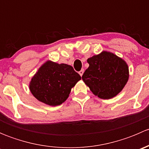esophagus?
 Masks as SVG:
<instances>
[{"label":"esophagus","instance_id":"34e87169","mask_svg":"<svg viewBox=\"0 0 149 149\" xmlns=\"http://www.w3.org/2000/svg\"><path fill=\"white\" fill-rule=\"evenodd\" d=\"M84 70H83V69H82V70H81L79 72V75H80L81 76H83V74H84Z\"/></svg>","mask_w":149,"mask_h":149}]
</instances>
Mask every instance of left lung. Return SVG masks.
Segmentation results:
<instances>
[{
  "label": "left lung",
  "instance_id": "8db88e82",
  "mask_svg": "<svg viewBox=\"0 0 149 149\" xmlns=\"http://www.w3.org/2000/svg\"><path fill=\"white\" fill-rule=\"evenodd\" d=\"M89 64L82 76L84 82L95 96L109 100L118 95L128 81L127 64L110 52L103 51L87 60Z\"/></svg>",
  "mask_w": 149,
  "mask_h": 149
}]
</instances>
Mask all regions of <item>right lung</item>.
I'll return each mask as SVG.
<instances>
[{
  "label": "right lung",
  "instance_id": "right-lung-1",
  "mask_svg": "<svg viewBox=\"0 0 149 149\" xmlns=\"http://www.w3.org/2000/svg\"><path fill=\"white\" fill-rule=\"evenodd\" d=\"M81 79L71 65L47 61L32 77L29 89L40 102L58 106L67 100L71 88Z\"/></svg>",
  "mask_w": 149,
  "mask_h": 149
}]
</instances>
